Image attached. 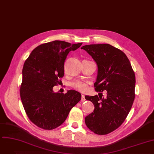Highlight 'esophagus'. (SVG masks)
<instances>
[{"instance_id": "esophagus-1", "label": "esophagus", "mask_w": 154, "mask_h": 154, "mask_svg": "<svg viewBox=\"0 0 154 154\" xmlns=\"http://www.w3.org/2000/svg\"><path fill=\"white\" fill-rule=\"evenodd\" d=\"M86 100V99H85V96L84 95H82V99H81V101H85Z\"/></svg>"}]
</instances>
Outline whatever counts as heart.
Masks as SVG:
<instances>
[{
  "instance_id": "heart-1",
  "label": "heart",
  "mask_w": 154,
  "mask_h": 154,
  "mask_svg": "<svg viewBox=\"0 0 154 154\" xmlns=\"http://www.w3.org/2000/svg\"><path fill=\"white\" fill-rule=\"evenodd\" d=\"M71 86L73 88L81 92H86L88 90L87 83L83 81H81V80H76V81L73 82L71 83Z\"/></svg>"
}]
</instances>
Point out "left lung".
Wrapping results in <instances>:
<instances>
[{"mask_svg":"<svg viewBox=\"0 0 154 154\" xmlns=\"http://www.w3.org/2000/svg\"><path fill=\"white\" fill-rule=\"evenodd\" d=\"M97 63L98 75L94 84L98 92L106 90L105 98L86 96L94 106L85 117V123L98 135H106L118 128L126 119L135 99V76L127 56L108 44L82 47Z\"/></svg>","mask_w":154,"mask_h":154,"instance_id":"1","label":"left lung"}]
</instances>
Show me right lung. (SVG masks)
Masks as SVG:
<instances>
[{
  "label": "right lung",
  "mask_w": 154,
  "mask_h": 154,
  "mask_svg": "<svg viewBox=\"0 0 154 154\" xmlns=\"http://www.w3.org/2000/svg\"><path fill=\"white\" fill-rule=\"evenodd\" d=\"M54 41L36 47L26 60L23 69L20 96L25 112L36 126L53 130L60 126L71 109L81 100L75 90L55 93L53 86L64 76V64L68 53L82 46Z\"/></svg>",
  "instance_id": "right-lung-1"
}]
</instances>
